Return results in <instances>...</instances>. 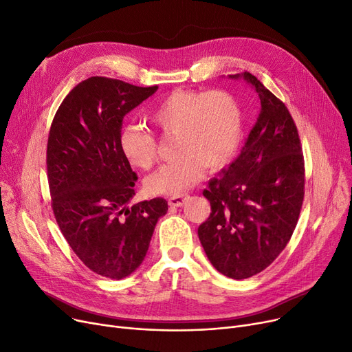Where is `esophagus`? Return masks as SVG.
I'll use <instances>...</instances> for the list:
<instances>
[{"label":"esophagus","instance_id":"1","mask_svg":"<svg viewBox=\"0 0 352 352\" xmlns=\"http://www.w3.org/2000/svg\"><path fill=\"white\" fill-rule=\"evenodd\" d=\"M186 199H188V196H186V195H180V196L169 197V200H167V202H169V205H170V206L179 208V206H182L183 204L186 202Z\"/></svg>","mask_w":352,"mask_h":352}]
</instances>
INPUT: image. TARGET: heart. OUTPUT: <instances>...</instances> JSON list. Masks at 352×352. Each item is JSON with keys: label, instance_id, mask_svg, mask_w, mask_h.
<instances>
[{"label": "heart", "instance_id": "1", "mask_svg": "<svg viewBox=\"0 0 352 352\" xmlns=\"http://www.w3.org/2000/svg\"><path fill=\"white\" fill-rule=\"evenodd\" d=\"M148 119L163 135H176L173 162L160 166L144 186L152 195H177L202 177L217 172L235 157L243 130V114L235 96L225 90H173L150 109ZM124 159L147 170L157 155L148 130L126 126L119 136Z\"/></svg>", "mask_w": 352, "mask_h": 352}]
</instances>
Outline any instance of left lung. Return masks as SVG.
I'll return each mask as SVG.
<instances>
[{
	"label": "left lung",
	"instance_id": "obj_1",
	"mask_svg": "<svg viewBox=\"0 0 352 352\" xmlns=\"http://www.w3.org/2000/svg\"><path fill=\"white\" fill-rule=\"evenodd\" d=\"M261 110L241 155L204 196L210 214L197 229L208 259L228 278H250L270 266L289 242L304 202L305 167L291 113L250 73Z\"/></svg>",
	"mask_w": 352,
	"mask_h": 352
}]
</instances>
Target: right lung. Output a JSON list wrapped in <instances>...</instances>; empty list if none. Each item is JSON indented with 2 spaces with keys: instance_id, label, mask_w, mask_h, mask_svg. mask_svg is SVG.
<instances>
[{
  "instance_id": "add662e5",
  "label": "right lung",
  "mask_w": 352,
  "mask_h": 352,
  "mask_svg": "<svg viewBox=\"0 0 352 352\" xmlns=\"http://www.w3.org/2000/svg\"><path fill=\"white\" fill-rule=\"evenodd\" d=\"M157 90L90 77L65 96L47 143V176L56 221L73 252L90 271L123 279L143 262L162 197L127 206L138 175L119 136L124 116Z\"/></svg>"
}]
</instances>
